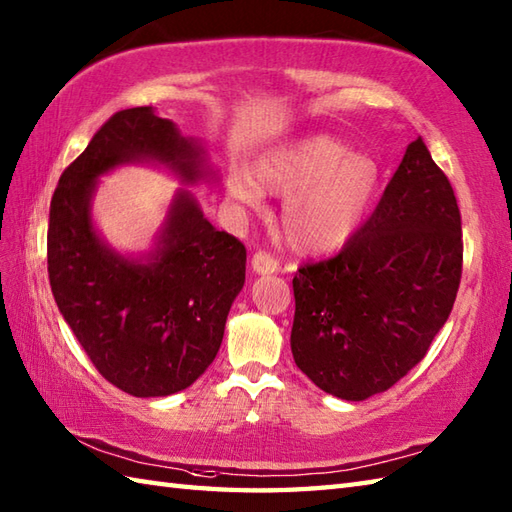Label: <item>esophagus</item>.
Returning <instances> with one entry per match:
<instances>
[{"label":"esophagus","instance_id":"34e87169","mask_svg":"<svg viewBox=\"0 0 512 512\" xmlns=\"http://www.w3.org/2000/svg\"><path fill=\"white\" fill-rule=\"evenodd\" d=\"M250 266H253V270H255L257 275L277 273V270H279L277 259L270 255V253H264V250H259V253L253 255V259H250Z\"/></svg>","mask_w":512,"mask_h":512}]
</instances>
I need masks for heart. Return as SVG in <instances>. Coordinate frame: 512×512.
Segmentation results:
<instances>
[{
  "instance_id": "b5f03b06",
  "label": "heart",
  "mask_w": 512,
  "mask_h": 512,
  "mask_svg": "<svg viewBox=\"0 0 512 512\" xmlns=\"http://www.w3.org/2000/svg\"><path fill=\"white\" fill-rule=\"evenodd\" d=\"M380 171L374 158L356 154L332 136H308L268 151L244 169L228 173V195L259 206L264 193L288 195L281 231L299 253H330L361 231L374 209Z\"/></svg>"
}]
</instances>
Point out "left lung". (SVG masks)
Listing matches in <instances>:
<instances>
[{
	"label": "left lung",
	"instance_id": "1",
	"mask_svg": "<svg viewBox=\"0 0 512 512\" xmlns=\"http://www.w3.org/2000/svg\"><path fill=\"white\" fill-rule=\"evenodd\" d=\"M462 250L451 182L416 138L361 231L339 255L303 264L292 279L297 367L343 400L396 385L449 319Z\"/></svg>",
	"mask_w": 512,
	"mask_h": 512
}]
</instances>
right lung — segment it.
<instances>
[{
	"mask_svg": "<svg viewBox=\"0 0 512 512\" xmlns=\"http://www.w3.org/2000/svg\"><path fill=\"white\" fill-rule=\"evenodd\" d=\"M158 162L184 184L213 178L204 147L154 107L116 112L61 173L50 202L48 275L54 301L99 374L136 398L187 389L220 350L228 310L244 286V244L178 191L156 248L143 259L107 246L92 222L103 173Z\"/></svg>",
	"mask_w": 512,
	"mask_h": 512,
	"instance_id": "1",
	"label": "right lung"
}]
</instances>
